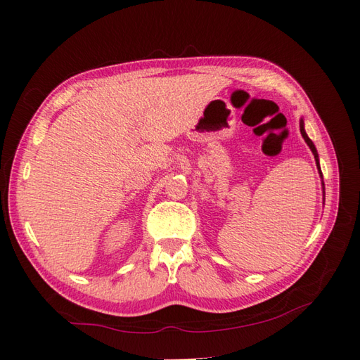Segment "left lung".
<instances>
[{
  "label": "left lung",
  "instance_id": "obj_1",
  "mask_svg": "<svg viewBox=\"0 0 360 360\" xmlns=\"http://www.w3.org/2000/svg\"><path fill=\"white\" fill-rule=\"evenodd\" d=\"M300 133H302V136H303V139H304V142L308 143V147L311 148V151H312V155H314V158H316V162H317V168L320 170V165H319V155H317V150H316V147H314V143H312V141L309 139L308 137V134H307V131H304V128H303V120L300 122ZM322 173V172H320Z\"/></svg>",
  "mask_w": 360,
  "mask_h": 360
}]
</instances>
